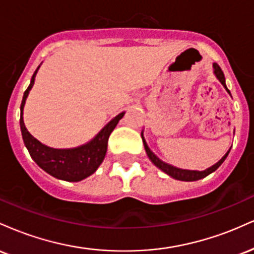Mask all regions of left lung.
I'll return each mask as SVG.
<instances>
[{"label":"left lung","instance_id":"left-lung-1","mask_svg":"<svg viewBox=\"0 0 254 254\" xmlns=\"http://www.w3.org/2000/svg\"><path fill=\"white\" fill-rule=\"evenodd\" d=\"M214 69H215V74H216V76L218 80H220V82L223 84L224 88L228 90V93L230 94L229 89L227 88L226 86V78H224V74L222 71V69L220 68V65H218L217 63H214ZM142 139H143V137H142ZM143 144H144V148H145V151H147L148 156H149V159L151 160V162H153L154 165L156 166V167H159L160 170L164 171L165 173H167L168 176H171L172 178H174V179H178V180H183V182H194V180H199L202 179V178H205L206 176H209V174L212 173V172H215L217 170L218 167H220L221 165L223 164V161L226 160V157L228 156L230 149L227 151V154L224 155L222 159L220 160V161L217 162V164H215L214 166H211L210 168H208V170L205 171H188V170H180V168H177V167H173V166L168 165V164H165L164 161H161V160L159 159V157H156L154 155V153L151 151L149 148H148L147 143H145V141L143 139Z\"/></svg>","mask_w":254,"mask_h":254}]
</instances>
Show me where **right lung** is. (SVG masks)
Instances as JSON below:
<instances>
[{"mask_svg": "<svg viewBox=\"0 0 254 254\" xmlns=\"http://www.w3.org/2000/svg\"><path fill=\"white\" fill-rule=\"evenodd\" d=\"M38 68L31 78L30 86L25 90L21 106H20V111H21L20 127H21L24 143L36 164L44 171L48 172L49 174H51L52 177L66 180V182H80L94 173L101 162L104 161L107 151L109 137L118 122L123 118L124 112L119 113L117 117L113 118L95 136L94 139H92L89 143L84 144L82 147L74 148V149H54V148L46 147L28 132L24 124V119H22V110H24L26 98L34 83V77H36Z\"/></svg>", "mask_w": 254, "mask_h": 254, "instance_id": "add662e5", "label": "right lung"}]
</instances>
